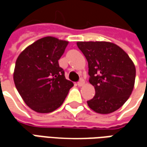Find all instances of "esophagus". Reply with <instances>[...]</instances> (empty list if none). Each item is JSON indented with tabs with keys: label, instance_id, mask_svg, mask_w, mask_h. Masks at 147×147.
<instances>
[{
	"label": "esophagus",
	"instance_id": "esophagus-1",
	"mask_svg": "<svg viewBox=\"0 0 147 147\" xmlns=\"http://www.w3.org/2000/svg\"><path fill=\"white\" fill-rule=\"evenodd\" d=\"M84 83H85V81H84V80H83V79H80V81L78 82V86H83V84H84Z\"/></svg>",
	"mask_w": 147,
	"mask_h": 147
}]
</instances>
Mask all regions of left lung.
<instances>
[{
	"label": "left lung",
	"mask_w": 147,
	"mask_h": 147,
	"mask_svg": "<svg viewBox=\"0 0 147 147\" xmlns=\"http://www.w3.org/2000/svg\"><path fill=\"white\" fill-rule=\"evenodd\" d=\"M77 46L88 62L89 82L95 95L89 107L101 114L111 113L126 102L132 92L136 67L122 49L107 42H79Z\"/></svg>",
	"instance_id": "obj_1"
}]
</instances>
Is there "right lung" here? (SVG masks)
<instances>
[{
  "instance_id": "1",
  "label": "right lung",
  "mask_w": 147,
  "mask_h": 147,
  "mask_svg": "<svg viewBox=\"0 0 147 147\" xmlns=\"http://www.w3.org/2000/svg\"><path fill=\"white\" fill-rule=\"evenodd\" d=\"M68 42L53 37L39 39L18 57L14 83L18 92L31 109L51 113L66 98L73 83L67 80L58 60Z\"/></svg>"
}]
</instances>
